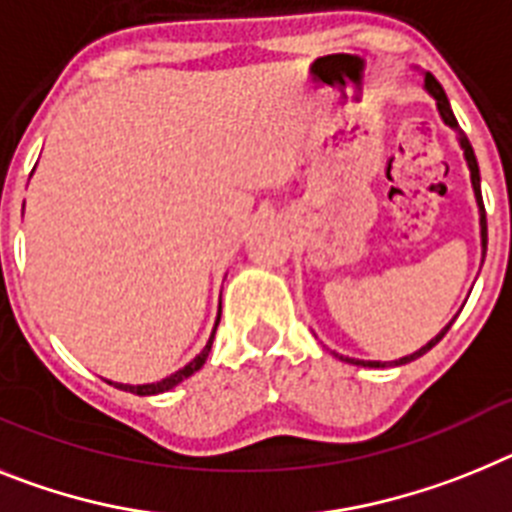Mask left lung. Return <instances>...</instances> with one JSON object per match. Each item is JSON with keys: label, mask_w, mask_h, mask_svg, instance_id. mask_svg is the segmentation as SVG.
Returning <instances> with one entry per match:
<instances>
[{"label": "left lung", "mask_w": 512, "mask_h": 512, "mask_svg": "<svg viewBox=\"0 0 512 512\" xmlns=\"http://www.w3.org/2000/svg\"><path fill=\"white\" fill-rule=\"evenodd\" d=\"M425 90H428L430 95L435 97V102H438V113H441V118H443V121H446V126H451L453 131H459V144H461V149H464L466 164H469V172H471V188H474V195H477V203H479V213H482V219H479V224H482V255H484V252H487V216H484L482 193H479V164H477V157H474V149H471L469 139H466L464 133H461L459 121H456V115H453L451 105H448V97H446V92H443L441 82H438V79H435L433 74H430V71H428V74H425ZM453 322H456V319H451V324ZM451 324H448V327L441 332V335H435L433 340H430L428 345H425V348H420V350H417V353H412V355H404V358H399V361H394V363H397V366H402V363H410V361H415V358H420V355L428 353L430 348H435V345H438V342H441L443 337H446V332L451 330ZM340 358H342V355H340ZM342 361L355 363V366H368V368H384L386 366V363H379V361H353V358H342Z\"/></svg>", "instance_id": "1"}]
</instances>
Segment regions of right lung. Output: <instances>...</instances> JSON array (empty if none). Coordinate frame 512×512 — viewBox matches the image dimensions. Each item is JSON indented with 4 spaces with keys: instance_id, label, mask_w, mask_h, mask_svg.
I'll list each match as a JSON object with an SVG mask.
<instances>
[{
    "instance_id": "obj_1",
    "label": "right lung",
    "mask_w": 512,
    "mask_h": 512,
    "mask_svg": "<svg viewBox=\"0 0 512 512\" xmlns=\"http://www.w3.org/2000/svg\"><path fill=\"white\" fill-rule=\"evenodd\" d=\"M219 319H221V309H219ZM219 319H216V327H219ZM213 335H216V330L211 332V340H208L206 348L201 350V355H195L193 361L188 363L185 368H180L177 373H172V376H167V379L157 381V384H141V386H131V384H115L118 389L123 391H131V394H139V397H149V394H162V391H170L172 386L180 384L182 379H188V376H193L195 371H201L203 363H206L208 353H211V345H213Z\"/></svg>"
}]
</instances>
